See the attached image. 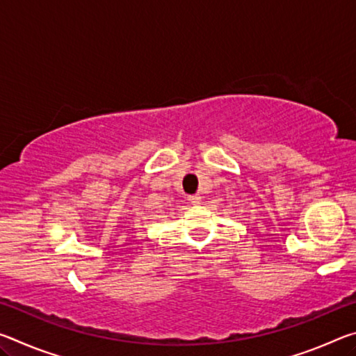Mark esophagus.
<instances>
[{"mask_svg": "<svg viewBox=\"0 0 356 356\" xmlns=\"http://www.w3.org/2000/svg\"><path fill=\"white\" fill-rule=\"evenodd\" d=\"M188 201L193 204V206H197V204H201L202 197H201L200 195H193V196H190V197H188Z\"/></svg>", "mask_w": 356, "mask_h": 356, "instance_id": "esophagus-1", "label": "esophagus"}]
</instances>
